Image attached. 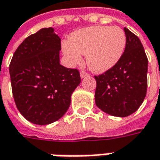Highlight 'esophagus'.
I'll return each mask as SVG.
<instances>
[{
    "label": "esophagus",
    "instance_id": "esophagus-1",
    "mask_svg": "<svg viewBox=\"0 0 160 160\" xmlns=\"http://www.w3.org/2000/svg\"><path fill=\"white\" fill-rule=\"evenodd\" d=\"M88 75H89V73H87L86 71H81V72H80V77H81V78L87 77V76H88Z\"/></svg>",
    "mask_w": 160,
    "mask_h": 160
}]
</instances>
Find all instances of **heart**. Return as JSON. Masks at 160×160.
Instances as JSON below:
<instances>
[{
    "label": "heart",
    "instance_id": "obj_1",
    "mask_svg": "<svg viewBox=\"0 0 160 160\" xmlns=\"http://www.w3.org/2000/svg\"><path fill=\"white\" fill-rule=\"evenodd\" d=\"M127 38L118 26H98L75 32L69 41L63 43V52L70 63L82 62V54L87 55L91 69L104 73L117 64L123 55Z\"/></svg>",
    "mask_w": 160,
    "mask_h": 160
}]
</instances>
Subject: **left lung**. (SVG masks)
<instances>
[{"label":"left lung","mask_w":160,"mask_h":160,"mask_svg":"<svg viewBox=\"0 0 160 160\" xmlns=\"http://www.w3.org/2000/svg\"><path fill=\"white\" fill-rule=\"evenodd\" d=\"M127 38L123 55L111 69L95 75V103L100 110L125 118L141 106L148 89V60L135 34L124 27Z\"/></svg>","instance_id":"left-lung-1"}]
</instances>
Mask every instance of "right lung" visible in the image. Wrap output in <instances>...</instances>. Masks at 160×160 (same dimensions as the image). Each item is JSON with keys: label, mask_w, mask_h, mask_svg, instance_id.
Instances as JSON below:
<instances>
[{"label": "right lung", "mask_w": 160, "mask_h": 160, "mask_svg": "<svg viewBox=\"0 0 160 160\" xmlns=\"http://www.w3.org/2000/svg\"><path fill=\"white\" fill-rule=\"evenodd\" d=\"M61 49V38L52 27L42 28L19 44L9 65L17 109L34 124L46 125L62 118L80 83L79 70L60 64Z\"/></svg>", "instance_id": "obj_1"}]
</instances>
